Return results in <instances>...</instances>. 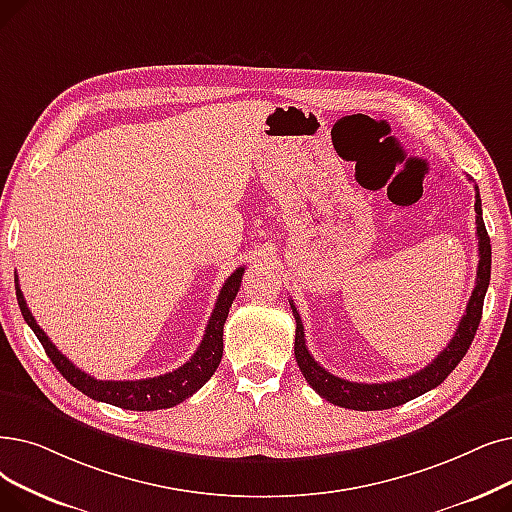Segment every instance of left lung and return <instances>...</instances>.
Instances as JSON below:
<instances>
[{"mask_svg": "<svg viewBox=\"0 0 512 512\" xmlns=\"http://www.w3.org/2000/svg\"><path fill=\"white\" fill-rule=\"evenodd\" d=\"M475 213H477L475 224H477V240H479V265H477V282L469 303H466L464 316L456 328V335L450 339L448 347L443 349L429 366L406 376V379L368 385V383H351V381L339 379L335 374H330L326 368H322L314 360V355L309 353L305 345L303 322H301L299 311L293 305V301H288L291 303L293 316L297 322L295 358H297L299 370L303 372L309 387L314 389L320 397H324L326 402L341 408H349V410H387V408H395L410 402V399L435 389L437 385H441L448 379V374L458 366V362L464 358V353L469 351L475 339L477 326L481 322L483 299L487 293V286H490V274H492V244L483 224L481 198H479L477 186H475Z\"/></svg>", "mask_w": 512, "mask_h": 512, "instance_id": "left-lung-1", "label": "left lung"}]
</instances>
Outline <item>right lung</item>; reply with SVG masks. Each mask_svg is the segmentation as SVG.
I'll return each instance as SVG.
<instances>
[{
	"label": "right lung",
	"instance_id": "1",
	"mask_svg": "<svg viewBox=\"0 0 512 512\" xmlns=\"http://www.w3.org/2000/svg\"><path fill=\"white\" fill-rule=\"evenodd\" d=\"M242 274H244V268H238L234 274L228 276L224 286H221L215 309L205 330V337L192 358L173 372L154 376V379H142V381H98L94 376L79 370L69 358H66V355H62L56 349V345L48 339L46 332H43L35 322L25 297H22L16 274H14V282H16V299H18L22 318H25V322L31 326L35 337L39 339L43 349H46L48 358L60 370V374L66 381L81 393H85L87 397L98 399V402L113 404L123 410L148 412V410H163V408H173L177 404H182L184 399H188L192 393H196L211 379L221 362V353H224V324L228 318V311L232 307V301L238 295Z\"/></svg>",
	"mask_w": 512,
	"mask_h": 512
}]
</instances>
